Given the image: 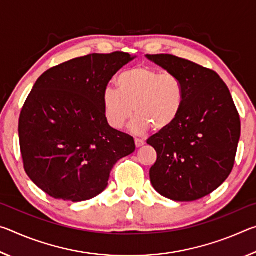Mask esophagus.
Returning <instances> with one entry per match:
<instances>
[{
    "mask_svg": "<svg viewBox=\"0 0 256 256\" xmlns=\"http://www.w3.org/2000/svg\"><path fill=\"white\" fill-rule=\"evenodd\" d=\"M134 142H136V148H140V146H142L144 144V141L142 140V138H136V140H134Z\"/></svg>",
    "mask_w": 256,
    "mask_h": 256,
    "instance_id": "esophagus-1",
    "label": "esophagus"
}]
</instances>
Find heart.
I'll use <instances>...</instances> for the list:
<instances>
[{"label":"heart","mask_w":256,"mask_h":256,"mask_svg":"<svg viewBox=\"0 0 256 256\" xmlns=\"http://www.w3.org/2000/svg\"><path fill=\"white\" fill-rule=\"evenodd\" d=\"M118 90L107 86L102 92V108L108 124L122 128L134 114L131 124L136 134L150 128L160 132L175 124L184 105V86L172 73H162L150 66H136L116 78Z\"/></svg>","instance_id":"b5f03b06"}]
</instances>
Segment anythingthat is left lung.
I'll use <instances>...</instances> for the list:
<instances>
[{"mask_svg":"<svg viewBox=\"0 0 256 256\" xmlns=\"http://www.w3.org/2000/svg\"><path fill=\"white\" fill-rule=\"evenodd\" d=\"M177 76L184 105L175 124L146 144L157 152L150 168L154 188L174 201L209 196L230 174L240 138V118L226 84L210 68L170 54L146 55Z\"/></svg>","mask_w":256,"mask_h":256,"instance_id":"obj_1","label":"left lung"}]
</instances>
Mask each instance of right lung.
Segmentation results:
<instances>
[{
	"label": "right lung",
	"instance_id": "obj_1",
	"mask_svg": "<svg viewBox=\"0 0 256 256\" xmlns=\"http://www.w3.org/2000/svg\"><path fill=\"white\" fill-rule=\"evenodd\" d=\"M133 58L124 52L89 54L50 68L34 84L20 112V150L29 178L50 196H97L114 164L136 150L102 108L108 82Z\"/></svg>",
	"mask_w": 256,
	"mask_h": 256
}]
</instances>
